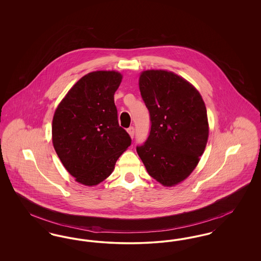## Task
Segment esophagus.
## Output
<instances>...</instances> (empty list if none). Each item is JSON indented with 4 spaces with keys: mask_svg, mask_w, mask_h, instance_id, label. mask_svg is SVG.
I'll return each mask as SVG.
<instances>
[{
    "mask_svg": "<svg viewBox=\"0 0 261 261\" xmlns=\"http://www.w3.org/2000/svg\"><path fill=\"white\" fill-rule=\"evenodd\" d=\"M127 131H128V133H129V135L131 138H133L134 137V133H135V129H134V127L133 126H131V127H129L128 129H127Z\"/></svg>",
    "mask_w": 261,
    "mask_h": 261,
    "instance_id": "esophagus-1",
    "label": "esophagus"
}]
</instances>
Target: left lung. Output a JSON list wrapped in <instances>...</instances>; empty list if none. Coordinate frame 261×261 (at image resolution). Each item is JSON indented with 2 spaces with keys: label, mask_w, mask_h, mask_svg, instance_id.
Here are the masks:
<instances>
[{
  "label": "left lung",
  "mask_w": 261,
  "mask_h": 261,
  "mask_svg": "<svg viewBox=\"0 0 261 261\" xmlns=\"http://www.w3.org/2000/svg\"><path fill=\"white\" fill-rule=\"evenodd\" d=\"M139 87L150 118L147 141L137 152L148 173L166 187L185 180L208 139L206 108L199 91L167 70H146Z\"/></svg>",
  "instance_id": "left-lung-1"
}]
</instances>
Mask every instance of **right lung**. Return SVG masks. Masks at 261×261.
Segmentation results:
<instances>
[{
    "label": "right lung",
    "instance_id": "obj_1",
    "mask_svg": "<svg viewBox=\"0 0 261 261\" xmlns=\"http://www.w3.org/2000/svg\"><path fill=\"white\" fill-rule=\"evenodd\" d=\"M122 80L116 71H94L76 82L57 108L53 145L65 169L78 183L95 186L112 174L131 145L118 124L114 93Z\"/></svg>",
    "mask_w": 261,
    "mask_h": 261
}]
</instances>
